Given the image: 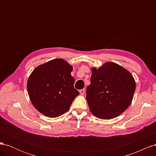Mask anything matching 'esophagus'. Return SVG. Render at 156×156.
I'll return each instance as SVG.
<instances>
[{
	"label": "esophagus",
	"instance_id": "esophagus-1",
	"mask_svg": "<svg viewBox=\"0 0 156 156\" xmlns=\"http://www.w3.org/2000/svg\"><path fill=\"white\" fill-rule=\"evenodd\" d=\"M79 92H80V94H82V95H83V94H84V93H85V88H83L81 90H80Z\"/></svg>",
	"mask_w": 156,
	"mask_h": 156
}]
</instances>
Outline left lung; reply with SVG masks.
Instances as JSON below:
<instances>
[{"label": "left lung", "instance_id": "left-lung-1", "mask_svg": "<svg viewBox=\"0 0 156 156\" xmlns=\"http://www.w3.org/2000/svg\"><path fill=\"white\" fill-rule=\"evenodd\" d=\"M92 73L87 100L92 114L101 119L121 115L133 98L135 82L132 75L113 62H106L98 69L92 68Z\"/></svg>", "mask_w": 156, "mask_h": 156}]
</instances>
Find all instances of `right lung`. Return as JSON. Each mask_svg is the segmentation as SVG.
<instances>
[{"label": "right lung", "instance_id": "obj_1", "mask_svg": "<svg viewBox=\"0 0 156 156\" xmlns=\"http://www.w3.org/2000/svg\"><path fill=\"white\" fill-rule=\"evenodd\" d=\"M72 66L63 59L49 61L36 68L27 82L33 105L44 115L55 118L67 112L79 92L74 88Z\"/></svg>", "mask_w": 156, "mask_h": 156}]
</instances>
